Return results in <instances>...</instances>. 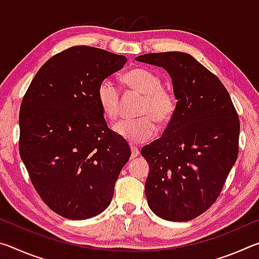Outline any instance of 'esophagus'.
I'll return each instance as SVG.
<instances>
[{
	"label": "esophagus",
	"mask_w": 259,
	"mask_h": 259,
	"mask_svg": "<svg viewBox=\"0 0 259 259\" xmlns=\"http://www.w3.org/2000/svg\"><path fill=\"white\" fill-rule=\"evenodd\" d=\"M130 148H131V157H135L139 155V150L138 147H136L135 145H130Z\"/></svg>",
	"instance_id": "esophagus-1"
}]
</instances>
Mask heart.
<instances>
[{
    "label": "heart",
    "instance_id": "b5f03b06",
    "mask_svg": "<svg viewBox=\"0 0 259 259\" xmlns=\"http://www.w3.org/2000/svg\"><path fill=\"white\" fill-rule=\"evenodd\" d=\"M122 81L130 89L144 95L139 109L142 116L119 121L114 124V131L129 143H145L157 133L155 120L163 124L171 119L176 111V98L171 91L162 87L161 77L151 69H130L122 75ZM96 96L104 115L109 120L116 119L120 112V88L111 78H104L99 82Z\"/></svg>",
    "mask_w": 259,
    "mask_h": 259
}]
</instances>
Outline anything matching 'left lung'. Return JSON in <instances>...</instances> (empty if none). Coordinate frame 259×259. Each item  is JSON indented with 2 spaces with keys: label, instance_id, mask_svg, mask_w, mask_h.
<instances>
[{
  "label": "left lung",
  "instance_id": "1",
  "mask_svg": "<svg viewBox=\"0 0 259 259\" xmlns=\"http://www.w3.org/2000/svg\"><path fill=\"white\" fill-rule=\"evenodd\" d=\"M166 69L177 99L162 137L142 148L150 164L145 195L152 211L187 222L211 207L239 153L240 121L226 88L184 52L136 57Z\"/></svg>",
  "mask_w": 259,
  "mask_h": 259
}]
</instances>
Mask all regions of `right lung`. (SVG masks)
<instances>
[{
  "instance_id": "1",
  "label": "right lung",
  "mask_w": 259,
  "mask_h": 259,
  "mask_svg": "<svg viewBox=\"0 0 259 259\" xmlns=\"http://www.w3.org/2000/svg\"><path fill=\"white\" fill-rule=\"evenodd\" d=\"M125 61L98 48H68L38 69L21 102V160L43 202L65 218L104 211L131 155L125 139L107 126L96 96L99 82Z\"/></svg>"
}]
</instances>
